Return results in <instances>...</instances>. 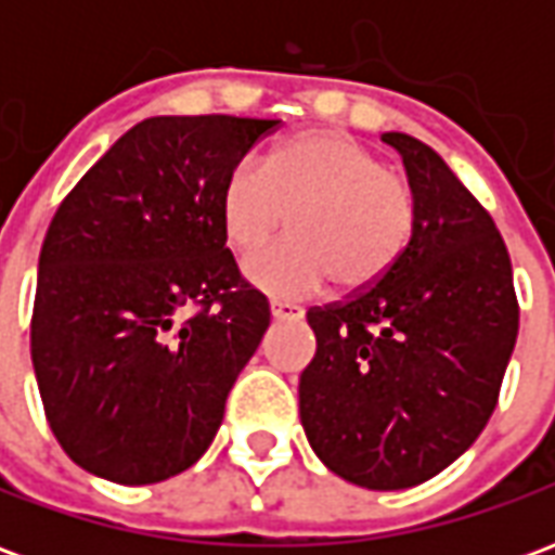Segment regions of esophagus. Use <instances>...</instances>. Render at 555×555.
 Segmentation results:
<instances>
[{
	"mask_svg": "<svg viewBox=\"0 0 555 555\" xmlns=\"http://www.w3.org/2000/svg\"><path fill=\"white\" fill-rule=\"evenodd\" d=\"M270 314H273L276 321H300L302 309L300 306H294V302H270Z\"/></svg>",
	"mask_w": 555,
	"mask_h": 555,
	"instance_id": "34e87169",
	"label": "esophagus"
}]
</instances>
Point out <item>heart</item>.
<instances>
[{
    "mask_svg": "<svg viewBox=\"0 0 555 555\" xmlns=\"http://www.w3.org/2000/svg\"><path fill=\"white\" fill-rule=\"evenodd\" d=\"M288 217L291 237L246 261L243 273L273 300H302L333 276L341 291L372 288L416 234V193L357 139L306 130L258 166L243 159L219 190V225L237 255L261 249Z\"/></svg>",
    "mask_w": 555,
    "mask_h": 555,
    "instance_id": "b5f03b06",
    "label": "heart"
}]
</instances>
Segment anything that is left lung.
I'll return each instance as SVG.
<instances>
[{"label":"left lung","instance_id":"8db88e82","mask_svg":"<svg viewBox=\"0 0 555 555\" xmlns=\"http://www.w3.org/2000/svg\"><path fill=\"white\" fill-rule=\"evenodd\" d=\"M404 159L418 222L372 288L309 309L318 338L300 374V422L336 476L369 490L428 481L476 442L517 341L502 234L442 157L384 133Z\"/></svg>","mask_w":555,"mask_h":555}]
</instances>
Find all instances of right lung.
<instances>
[{"label":"right lung","mask_w":555,"mask_h":555,"mask_svg":"<svg viewBox=\"0 0 555 555\" xmlns=\"http://www.w3.org/2000/svg\"><path fill=\"white\" fill-rule=\"evenodd\" d=\"M279 121L157 115L130 127L47 229L31 365L67 457L118 485L190 469L270 326L234 264L219 190ZM194 312L190 313L189 309Z\"/></svg>","instance_id":"right-lung-1"}]
</instances>
